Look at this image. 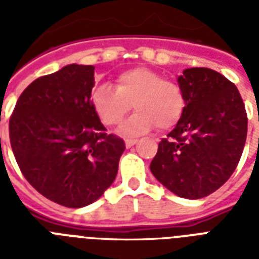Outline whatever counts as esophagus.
<instances>
[{
  "mask_svg": "<svg viewBox=\"0 0 259 259\" xmlns=\"http://www.w3.org/2000/svg\"><path fill=\"white\" fill-rule=\"evenodd\" d=\"M125 144H126V148H132V146L137 144V140H136V138H126Z\"/></svg>",
  "mask_w": 259,
  "mask_h": 259,
  "instance_id": "obj_1",
  "label": "esophagus"
}]
</instances>
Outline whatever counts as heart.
Here are the masks:
<instances>
[{"mask_svg": "<svg viewBox=\"0 0 259 259\" xmlns=\"http://www.w3.org/2000/svg\"><path fill=\"white\" fill-rule=\"evenodd\" d=\"M91 103L106 126L118 125L134 106L137 111L119 132L125 136H138L156 125L160 130L173 127L183 115L185 98L177 83L164 79L156 71L137 67L118 75L115 89L110 84L95 87Z\"/></svg>", "mask_w": 259, "mask_h": 259, "instance_id": "1", "label": "heart"}]
</instances>
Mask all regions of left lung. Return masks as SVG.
<instances>
[{
  "label": "left lung",
  "mask_w": 259,
  "mask_h": 259,
  "mask_svg": "<svg viewBox=\"0 0 259 259\" xmlns=\"http://www.w3.org/2000/svg\"><path fill=\"white\" fill-rule=\"evenodd\" d=\"M185 98L176 127L158 144L153 176L184 199H201L221 188L241 160L247 114L234 83L204 67L177 79Z\"/></svg>",
  "instance_id": "left-lung-1"
}]
</instances>
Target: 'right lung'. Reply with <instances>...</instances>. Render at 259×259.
Instances as JSON below:
<instances>
[{
	"label": "right lung",
	"mask_w": 259,
	"mask_h": 259,
	"mask_svg": "<svg viewBox=\"0 0 259 259\" xmlns=\"http://www.w3.org/2000/svg\"><path fill=\"white\" fill-rule=\"evenodd\" d=\"M94 66L70 64L30 83L9 121L22 175L47 199L68 208L98 200L113 184L125 150L106 133L91 103Z\"/></svg>",
	"instance_id": "right-lung-1"
}]
</instances>
